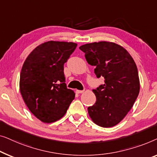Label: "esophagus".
Returning <instances> with one entry per match:
<instances>
[{"mask_svg":"<svg viewBox=\"0 0 157 157\" xmlns=\"http://www.w3.org/2000/svg\"><path fill=\"white\" fill-rule=\"evenodd\" d=\"M76 92L78 94H82L84 92V90H76Z\"/></svg>","mask_w":157,"mask_h":157,"instance_id":"esophagus-1","label":"esophagus"}]
</instances>
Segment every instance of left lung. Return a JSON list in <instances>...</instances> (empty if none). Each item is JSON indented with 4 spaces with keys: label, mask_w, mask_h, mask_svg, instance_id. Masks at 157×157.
<instances>
[{
    "label": "left lung",
    "mask_w": 157,
    "mask_h": 157,
    "mask_svg": "<svg viewBox=\"0 0 157 157\" xmlns=\"http://www.w3.org/2000/svg\"><path fill=\"white\" fill-rule=\"evenodd\" d=\"M79 49L87 63L95 66L97 78L105 79V83L93 90L97 100L87 108L89 115L100 127H114L132 109L140 92L136 64L124 48L114 43L85 44Z\"/></svg>",
    "instance_id": "1"
}]
</instances>
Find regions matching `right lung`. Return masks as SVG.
<instances>
[{"instance_id":"right-lung-1","label":"right lung","mask_w":157,"mask_h":157,"mask_svg":"<svg viewBox=\"0 0 157 157\" xmlns=\"http://www.w3.org/2000/svg\"><path fill=\"white\" fill-rule=\"evenodd\" d=\"M77 44L44 43L26 58L20 78V90L28 109L37 119L50 123L65 115L75 94L65 83L64 64Z\"/></svg>"}]
</instances>
